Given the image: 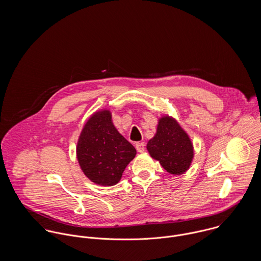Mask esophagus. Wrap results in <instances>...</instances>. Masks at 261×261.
I'll return each mask as SVG.
<instances>
[{"label":"esophagus","mask_w":261,"mask_h":261,"mask_svg":"<svg viewBox=\"0 0 261 261\" xmlns=\"http://www.w3.org/2000/svg\"><path fill=\"white\" fill-rule=\"evenodd\" d=\"M136 148L139 152H143L146 149V144L144 142H139L136 144Z\"/></svg>","instance_id":"34e87169"}]
</instances>
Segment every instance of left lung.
<instances>
[{
    "mask_svg": "<svg viewBox=\"0 0 261 261\" xmlns=\"http://www.w3.org/2000/svg\"><path fill=\"white\" fill-rule=\"evenodd\" d=\"M149 155L172 175H182L191 167L194 146L176 118L164 114L158 120L154 136L147 144Z\"/></svg>",
    "mask_w": 261,
    "mask_h": 261,
    "instance_id": "left-lung-1",
    "label": "left lung"
}]
</instances>
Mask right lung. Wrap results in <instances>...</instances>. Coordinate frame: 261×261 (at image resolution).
<instances>
[{
	"mask_svg": "<svg viewBox=\"0 0 261 261\" xmlns=\"http://www.w3.org/2000/svg\"><path fill=\"white\" fill-rule=\"evenodd\" d=\"M137 154L112 122V112L103 109L90 115L82 127L76 156L83 174L94 184L116 185Z\"/></svg>",
	"mask_w": 261,
	"mask_h": 261,
	"instance_id": "obj_1",
	"label": "right lung"
}]
</instances>
